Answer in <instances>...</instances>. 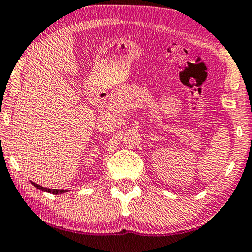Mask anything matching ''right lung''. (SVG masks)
<instances>
[{"label": "right lung", "instance_id": "obj_1", "mask_svg": "<svg viewBox=\"0 0 252 252\" xmlns=\"http://www.w3.org/2000/svg\"><path fill=\"white\" fill-rule=\"evenodd\" d=\"M33 185L36 187V189H39L40 190H43V192L52 193V194H63V193L66 192V190H63V189H46V187L40 186V185L35 184V182H33Z\"/></svg>", "mask_w": 252, "mask_h": 252}]
</instances>
